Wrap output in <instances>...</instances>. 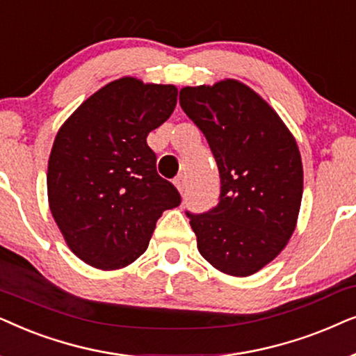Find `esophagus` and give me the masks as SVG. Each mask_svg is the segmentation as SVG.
<instances>
[{"label":"esophagus","instance_id":"esophagus-1","mask_svg":"<svg viewBox=\"0 0 356 356\" xmlns=\"http://www.w3.org/2000/svg\"><path fill=\"white\" fill-rule=\"evenodd\" d=\"M174 184H175V187L179 188V192L181 193H184L186 192V187H187V182H186V175H179V177H175V181H174Z\"/></svg>","mask_w":356,"mask_h":356}]
</instances>
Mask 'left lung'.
Listing matches in <instances>:
<instances>
[{
  "instance_id": "left-lung-1",
  "label": "left lung",
  "mask_w": 356,
  "mask_h": 356,
  "mask_svg": "<svg viewBox=\"0 0 356 356\" xmlns=\"http://www.w3.org/2000/svg\"><path fill=\"white\" fill-rule=\"evenodd\" d=\"M179 101L220 170L218 205L200 215L187 211L197 248L220 272L249 277L272 262L295 231L300 149L278 113L236 79L182 88Z\"/></svg>"
}]
</instances>
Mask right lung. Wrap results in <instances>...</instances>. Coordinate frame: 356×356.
I'll return each instance as SVG.
<instances>
[{"mask_svg":"<svg viewBox=\"0 0 356 356\" xmlns=\"http://www.w3.org/2000/svg\"><path fill=\"white\" fill-rule=\"evenodd\" d=\"M175 104L172 84L120 78L86 99L56 134L47 172L50 211L68 248L92 267L135 262L163 211L181 205L146 143Z\"/></svg>","mask_w":356,"mask_h":356,"instance_id":"add662e5","label":"right lung"}]
</instances>
